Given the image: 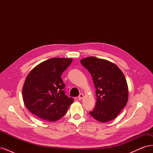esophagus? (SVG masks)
Wrapping results in <instances>:
<instances>
[{"label": "esophagus", "instance_id": "obj_1", "mask_svg": "<svg viewBox=\"0 0 153 153\" xmlns=\"http://www.w3.org/2000/svg\"><path fill=\"white\" fill-rule=\"evenodd\" d=\"M83 98H84V94H80L79 96H78V100H81Z\"/></svg>", "mask_w": 153, "mask_h": 153}]
</instances>
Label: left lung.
<instances>
[{"label": "left lung", "instance_id": "8db88e82", "mask_svg": "<svg viewBox=\"0 0 153 153\" xmlns=\"http://www.w3.org/2000/svg\"><path fill=\"white\" fill-rule=\"evenodd\" d=\"M81 64L92 76L96 104L90 114L101 123L114 119L126 106L128 88L123 73L115 64L95 57L82 59Z\"/></svg>", "mask_w": 153, "mask_h": 153}]
</instances>
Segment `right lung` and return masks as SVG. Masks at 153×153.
I'll return each instance as SVG.
<instances>
[{
    "instance_id": "right-lung-1",
    "label": "right lung",
    "mask_w": 153,
    "mask_h": 153,
    "mask_svg": "<svg viewBox=\"0 0 153 153\" xmlns=\"http://www.w3.org/2000/svg\"><path fill=\"white\" fill-rule=\"evenodd\" d=\"M70 58H52L34 68L27 76L22 94L25 105L38 117L56 121L66 114L74 101L65 94L62 73L70 65Z\"/></svg>"
}]
</instances>
